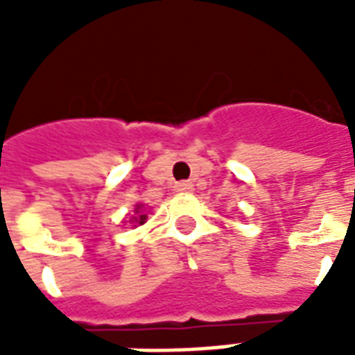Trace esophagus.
Segmentation results:
<instances>
[{
  "label": "esophagus",
  "mask_w": 355,
  "mask_h": 355,
  "mask_svg": "<svg viewBox=\"0 0 355 355\" xmlns=\"http://www.w3.org/2000/svg\"><path fill=\"white\" fill-rule=\"evenodd\" d=\"M175 190H177V192H192L193 190V184L192 182H177V184H175Z\"/></svg>",
  "instance_id": "esophagus-1"
}]
</instances>
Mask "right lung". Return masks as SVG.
Returning a JSON list of instances; mask_svg holds the SVG:
<instances>
[{
	"label": "right lung",
	"mask_w": 355,
	"mask_h": 355,
	"mask_svg": "<svg viewBox=\"0 0 355 355\" xmlns=\"http://www.w3.org/2000/svg\"><path fill=\"white\" fill-rule=\"evenodd\" d=\"M135 213H137V216H132V218H135V223L144 224V220H146V215H140V213H142V211H140V205L137 207V211H135Z\"/></svg>",
	"instance_id": "1"
}]
</instances>
